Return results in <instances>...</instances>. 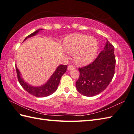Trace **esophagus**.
Here are the masks:
<instances>
[{"label":"esophagus","mask_w":134,"mask_h":134,"mask_svg":"<svg viewBox=\"0 0 134 134\" xmlns=\"http://www.w3.org/2000/svg\"><path fill=\"white\" fill-rule=\"evenodd\" d=\"M68 70H75V67L74 66V65H70L68 66Z\"/></svg>","instance_id":"1"}]
</instances>
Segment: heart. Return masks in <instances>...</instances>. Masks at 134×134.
<instances>
[{
    "mask_svg": "<svg viewBox=\"0 0 134 134\" xmlns=\"http://www.w3.org/2000/svg\"><path fill=\"white\" fill-rule=\"evenodd\" d=\"M63 47L65 51L74 53L75 63L79 65L89 64L94 59L98 51V43L96 40L89 36L74 34L65 38Z\"/></svg>",
    "mask_w": 134,
    "mask_h": 134,
    "instance_id": "1",
    "label": "heart"
}]
</instances>
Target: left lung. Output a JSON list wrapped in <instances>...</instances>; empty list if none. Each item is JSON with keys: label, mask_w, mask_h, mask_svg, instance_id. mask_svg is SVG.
Instances as JSON below:
<instances>
[{"label": "left lung", "mask_w": 134, "mask_h": 134, "mask_svg": "<svg viewBox=\"0 0 134 134\" xmlns=\"http://www.w3.org/2000/svg\"><path fill=\"white\" fill-rule=\"evenodd\" d=\"M114 47L107 40L104 50L92 63L79 68V77L76 87L81 94L92 97L106 89L115 74Z\"/></svg>", "instance_id": "obj_1"}]
</instances>
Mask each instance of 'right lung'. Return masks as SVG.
<instances>
[{
	"mask_svg": "<svg viewBox=\"0 0 134 134\" xmlns=\"http://www.w3.org/2000/svg\"><path fill=\"white\" fill-rule=\"evenodd\" d=\"M42 30V29H40L35 31V32L30 34V35L27 36L24 41L26 40L27 38L31 37L36 36L40 31ZM67 68V65H63L61 64L59 65L56 69L55 71L53 72V74L51 75L50 78L49 79L46 83L44 84L42 86H31L29 84L25 82L24 79L22 78L19 70L18 69L16 66H15L16 71L18 76V79L21 84L22 87L27 92L30 93L34 96H36L37 97H44L52 94L54 92H55L57 89H58V85L60 83V81L62 76L66 72Z\"/></svg>",
	"mask_w": 134,
	"mask_h": 134,
	"instance_id": "add662e5",
	"label": "right lung"
}]
</instances>
